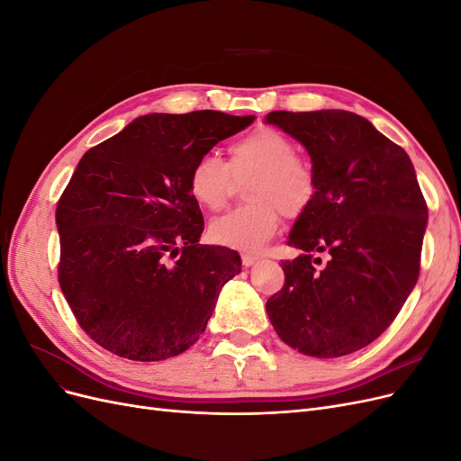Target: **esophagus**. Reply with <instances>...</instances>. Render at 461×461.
Wrapping results in <instances>:
<instances>
[{
    "label": "esophagus",
    "instance_id": "obj_1",
    "mask_svg": "<svg viewBox=\"0 0 461 461\" xmlns=\"http://www.w3.org/2000/svg\"><path fill=\"white\" fill-rule=\"evenodd\" d=\"M261 258L259 256H254V254H242V265L244 267H252V265H256Z\"/></svg>",
    "mask_w": 461,
    "mask_h": 461
}]
</instances>
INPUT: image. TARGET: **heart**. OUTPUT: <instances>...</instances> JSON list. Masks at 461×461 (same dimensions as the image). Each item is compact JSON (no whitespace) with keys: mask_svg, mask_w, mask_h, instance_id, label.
<instances>
[{"mask_svg":"<svg viewBox=\"0 0 461 461\" xmlns=\"http://www.w3.org/2000/svg\"><path fill=\"white\" fill-rule=\"evenodd\" d=\"M248 176L249 203L213 219L209 236L221 246L256 252L278 230L283 213L298 217L312 207L317 175L286 134L256 129L229 146V163L213 151L202 153L190 169L188 192L200 207L217 212L229 202L234 178Z\"/></svg>","mask_w":461,"mask_h":461,"instance_id":"obj_1","label":"heart"}]
</instances>
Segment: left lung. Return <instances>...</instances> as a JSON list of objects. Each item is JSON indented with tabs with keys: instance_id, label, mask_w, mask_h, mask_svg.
<instances>
[{
	"instance_id": "1",
	"label": "left lung",
	"mask_w": 461,
	"mask_h": 461,
	"mask_svg": "<svg viewBox=\"0 0 461 461\" xmlns=\"http://www.w3.org/2000/svg\"><path fill=\"white\" fill-rule=\"evenodd\" d=\"M303 144L317 196L288 234L302 249L283 261L285 286L265 310L281 340L315 357H340L390 327L420 278L427 203L398 144L352 111H273ZM315 253H327L321 270Z\"/></svg>"
}]
</instances>
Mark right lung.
I'll list each match as a JSON object with an SVG mask.
<instances>
[{"label":"right lung","mask_w":461,"mask_h":461,"mask_svg":"<svg viewBox=\"0 0 461 461\" xmlns=\"http://www.w3.org/2000/svg\"><path fill=\"white\" fill-rule=\"evenodd\" d=\"M254 115L151 113L88 149L55 209L59 286L78 325L115 356L159 361L205 330L240 256L200 244L194 161Z\"/></svg>","instance_id":"obj_1"}]
</instances>
